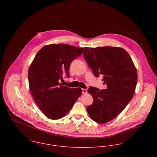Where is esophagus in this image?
Here are the masks:
<instances>
[{
    "mask_svg": "<svg viewBox=\"0 0 157 157\" xmlns=\"http://www.w3.org/2000/svg\"><path fill=\"white\" fill-rule=\"evenodd\" d=\"M87 93V90L86 89H82V94H85Z\"/></svg>",
    "mask_w": 157,
    "mask_h": 157,
    "instance_id": "obj_1",
    "label": "esophagus"
}]
</instances>
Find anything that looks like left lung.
Segmentation results:
<instances>
[{
	"label": "left lung",
	"instance_id": "obj_1",
	"mask_svg": "<svg viewBox=\"0 0 157 157\" xmlns=\"http://www.w3.org/2000/svg\"><path fill=\"white\" fill-rule=\"evenodd\" d=\"M94 75H103L107 89L90 87L94 102L86 108L90 118L103 124L118 116L131 100L137 82V72L128 52L122 48L85 47L83 52Z\"/></svg>",
	"mask_w": 157,
	"mask_h": 157
}]
</instances>
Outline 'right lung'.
Wrapping results in <instances>:
<instances>
[{"label":"right lung","instance_id":"right-lung-1","mask_svg":"<svg viewBox=\"0 0 157 157\" xmlns=\"http://www.w3.org/2000/svg\"><path fill=\"white\" fill-rule=\"evenodd\" d=\"M83 51V48L63 44L46 45L36 54L30 65V91L36 103L48 118L59 120L65 117L81 95V88H69L59 83V80L63 79V74L69 76L71 63Z\"/></svg>","mask_w":157,"mask_h":157}]
</instances>
